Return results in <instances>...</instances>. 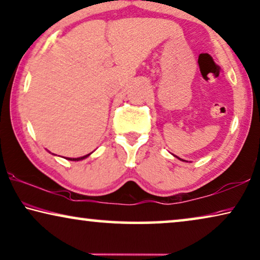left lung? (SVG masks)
I'll list each match as a JSON object with an SVG mask.
<instances>
[{
	"instance_id": "left-lung-1",
	"label": "left lung",
	"mask_w": 260,
	"mask_h": 260,
	"mask_svg": "<svg viewBox=\"0 0 260 260\" xmlns=\"http://www.w3.org/2000/svg\"><path fill=\"white\" fill-rule=\"evenodd\" d=\"M175 156V155H174ZM176 157H177V156H176ZM177 158H179V157H177ZM180 160H183V162H187V160H185V159H182V158H179Z\"/></svg>"
}]
</instances>
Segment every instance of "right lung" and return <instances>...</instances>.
Segmentation results:
<instances>
[{
	"label": "right lung",
	"mask_w": 260,
	"mask_h": 260,
	"mask_svg": "<svg viewBox=\"0 0 260 260\" xmlns=\"http://www.w3.org/2000/svg\"><path fill=\"white\" fill-rule=\"evenodd\" d=\"M49 154H52V155H54L55 156V154H53V152H51V151H48ZM92 152H90V154H88V155H84V156H81V157H77V158H71V157H63V158H66V159H68V160H82V159H84V158H86V157H89L90 155H91Z\"/></svg>",
	"instance_id": "1"
}]
</instances>
